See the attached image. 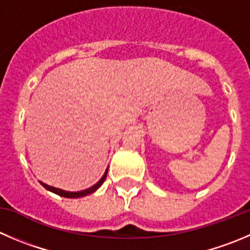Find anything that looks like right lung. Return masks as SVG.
I'll use <instances>...</instances> for the list:
<instances>
[{
  "instance_id": "obj_1",
  "label": "right lung",
  "mask_w": 250,
  "mask_h": 250,
  "mask_svg": "<svg viewBox=\"0 0 250 250\" xmlns=\"http://www.w3.org/2000/svg\"><path fill=\"white\" fill-rule=\"evenodd\" d=\"M106 174H108V169L105 170V173H104V175L101 178V180H99V182L97 183V184H94L93 187L88 188V189H85V190H81V191H66V190L59 189V188L50 187V185L45 184V183H42V182H40V184H42V187L45 188V189L49 190V191L55 192V194L60 195V196H63V198L76 199V198H82V196H85V195H89V194H92V192L96 191V190L98 189V188L101 187V185L104 183V180H105V178H106Z\"/></svg>"
}]
</instances>
